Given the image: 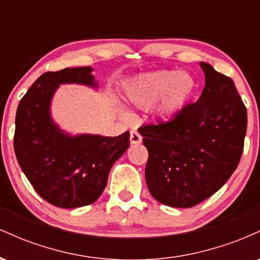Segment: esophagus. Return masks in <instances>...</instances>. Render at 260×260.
<instances>
[{
  "instance_id": "obj_1",
  "label": "esophagus",
  "mask_w": 260,
  "mask_h": 260,
  "mask_svg": "<svg viewBox=\"0 0 260 260\" xmlns=\"http://www.w3.org/2000/svg\"><path fill=\"white\" fill-rule=\"evenodd\" d=\"M129 139H131V144H133V145L140 144V143H142V136H140L137 131H132V132H131Z\"/></svg>"
}]
</instances>
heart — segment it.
<instances>
[{"label":"heart","mask_w":260,"mask_h":260,"mask_svg":"<svg viewBox=\"0 0 260 260\" xmlns=\"http://www.w3.org/2000/svg\"><path fill=\"white\" fill-rule=\"evenodd\" d=\"M198 82L189 72L156 71L142 74L127 85L128 103L139 109H149L156 101L154 115L159 121L175 120L196 96Z\"/></svg>","instance_id":"obj_1"}]
</instances>
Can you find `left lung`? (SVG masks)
<instances>
[{"label":"left lung","mask_w":260,"mask_h":260,"mask_svg":"<svg viewBox=\"0 0 260 260\" xmlns=\"http://www.w3.org/2000/svg\"><path fill=\"white\" fill-rule=\"evenodd\" d=\"M205 86L174 121L140 127L149 159L145 180L157 202L192 208L221 188L243 151L247 110L234 80L201 62Z\"/></svg>","instance_id":"left-lung-1"}]
</instances>
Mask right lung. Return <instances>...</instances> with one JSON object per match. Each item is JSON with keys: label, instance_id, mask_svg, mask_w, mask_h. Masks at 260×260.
Returning a JSON list of instances; mask_svg holds the SVG:
<instances>
[{"label": "right lung", "instance_id": "add662e5", "mask_svg": "<svg viewBox=\"0 0 260 260\" xmlns=\"http://www.w3.org/2000/svg\"><path fill=\"white\" fill-rule=\"evenodd\" d=\"M92 71L77 67L44 73L17 109L14 153L20 169L39 196L58 208H79L96 201L112 165L129 147L128 131L117 137L72 134L53 120L52 99L59 85L98 90Z\"/></svg>", "mask_w": 260, "mask_h": 260}]
</instances>
